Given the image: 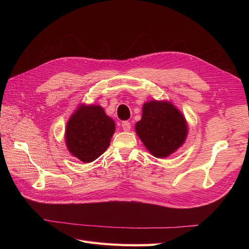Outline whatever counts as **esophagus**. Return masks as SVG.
Returning <instances> with one entry per match:
<instances>
[{
	"label": "esophagus",
	"instance_id": "34e87169",
	"mask_svg": "<svg viewBox=\"0 0 249 249\" xmlns=\"http://www.w3.org/2000/svg\"><path fill=\"white\" fill-rule=\"evenodd\" d=\"M122 127H123V130L125 131V132L130 131L131 130V124H130V122H127V120H125V122H123L122 123Z\"/></svg>",
	"mask_w": 249,
	"mask_h": 249
}]
</instances>
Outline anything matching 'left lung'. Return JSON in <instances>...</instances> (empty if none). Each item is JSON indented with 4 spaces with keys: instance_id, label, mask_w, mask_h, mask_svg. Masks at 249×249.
<instances>
[{
    "instance_id": "left-lung-1",
    "label": "left lung",
    "mask_w": 249,
    "mask_h": 249,
    "mask_svg": "<svg viewBox=\"0 0 249 249\" xmlns=\"http://www.w3.org/2000/svg\"><path fill=\"white\" fill-rule=\"evenodd\" d=\"M136 133L157 158H166L183 144L187 136L184 116L172 104L152 101L143 105Z\"/></svg>"
}]
</instances>
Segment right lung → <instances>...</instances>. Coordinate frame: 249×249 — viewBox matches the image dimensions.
<instances>
[{
	"instance_id": "add662e5",
	"label": "right lung",
	"mask_w": 249,
	"mask_h": 249,
	"mask_svg": "<svg viewBox=\"0 0 249 249\" xmlns=\"http://www.w3.org/2000/svg\"><path fill=\"white\" fill-rule=\"evenodd\" d=\"M114 131V122L102 107L83 105L67 123L66 145L82 162H92L109 147Z\"/></svg>"
}]
</instances>
